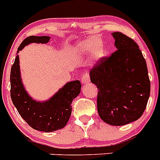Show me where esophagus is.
Wrapping results in <instances>:
<instances>
[{"instance_id":"1","label":"esophagus","mask_w":160,"mask_h":160,"mask_svg":"<svg viewBox=\"0 0 160 160\" xmlns=\"http://www.w3.org/2000/svg\"><path fill=\"white\" fill-rule=\"evenodd\" d=\"M81 81L83 83H88L90 82V76H89L88 72H85L83 76H82Z\"/></svg>"}]
</instances>
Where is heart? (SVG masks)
I'll list each match as a JSON object with an SVG mask.
<instances>
[{
    "mask_svg": "<svg viewBox=\"0 0 160 160\" xmlns=\"http://www.w3.org/2000/svg\"><path fill=\"white\" fill-rule=\"evenodd\" d=\"M77 49L83 52L90 51L92 50V54L94 58L99 59L102 58L105 53V47L103 43L98 40L95 37H90L85 39L84 41L78 43L77 45Z\"/></svg>",
    "mask_w": 160,
    "mask_h": 160,
    "instance_id": "heart-1",
    "label": "heart"
}]
</instances>
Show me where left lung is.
Returning a JSON list of instances; mask_svg holds the SVG:
<instances>
[{
	"label": "left lung",
	"mask_w": 160,
	"mask_h": 160,
	"mask_svg": "<svg viewBox=\"0 0 160 160\" xmlns=\"http://www.w3.org/2000/svg\"><path fill=\"white\" fill-rule=\"evenodd\" d=\"M112 35L117 50L99 60L90 71V78L98 89L99 117L109 125L119 126L141 117L150 95V80L138 45L121 32Z\"/></svg>",
	"instance_id": "8db88e82"
}]
</instances>
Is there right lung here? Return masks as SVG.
Wrapping results in <instances>:
<instances>
[{
  "label": "right lung",
  "mask_w": 160,
  "mask_h": 160,
  "mask_svg": "<svg viewBox=\"0 0 160 160\" xmlns=\"http://www.w3.org/2000/svg\"><path fill=\"white\" fill-rule=\"evenodd\" d=\"M49 36H29L19 46L17 53L30 43H47ZM11 98L19 115L34 129L50 132L66 125L72 113V102L80 94L79 80L68 82L51 98L45 102L33 99L22 83L19 55H16L10 74Z\"/></svg>",
  "instance_id": "add662e5"
}]
</instances>
